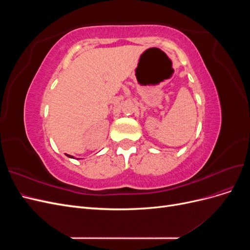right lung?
Masks as SVG:
<instances>
[{
    "label": "right lung",
    "mask_w": 250,
    "mask_h": 250,
    "mask_svg": "<svg viewBox=\"0 0 250 250\" xmlns=\"http://www.w3.org/2000/svg\"><path fill=\"white\" fill-rule=\"evenodd\" d=\"M67 157H70V158H74V156H72V155H69V154H65Z\"/></svg>",
    "instance_id": "1"
}]
</instances>
